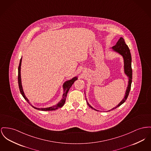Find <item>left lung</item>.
Listing matches in <instances>:
<instances>
[{
  "instance_id": "1",
  "label": "left lung",
  "mask_w": 151,
  "mask_h": 151,
  "mask_svg": "<svg viewBox=\"0 0 151 151\" xmlns=\"http://www.w3.org/2000/svg\"><path fill=\"white\" fill-rule=\"evenodd\" d=\"M112 49L114 52L119 53L123 57V60H124V73L126 75V76L128 78V86L127 87L124 99H123V100L115 107H114V108H112L111 109L107 111H110L111 110H113L114 109L117 108V107H119V106H120L122 104H123L125 101V100H127V99L128 96V95H129V91L131 89L132 80V67H131V62H132L131 55L130 50H129L128 45H126L125 43L124 39L122 37H120L119 40L116 43L115 45H114L112 47ZM84 93H85V92H84ZM86 101L87 103V104L88 105V106L90 108H91L92 109H93L95 111H98L89 104L87 99H86Z\"/></svg>"
}]
</instances>
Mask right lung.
<instances>
[{
  "label": "right lung",
  "instance_id": "obj_1",
  "mask_svg": "<svg viewBox=\"0 0 151 151\" xmlns=\"http://www.w3.org/2000/svg\"><path fill=\"white\" fill-rule=\"evenodd\" d=\"M22 56L20 60V63H19V67H18V84H19V87L20 89V92L22 94V95L23 96V97L24 98V99L27 101V102L32 106L34 108L37 109L38 110H40V111H53V110H56L58 109L61 107H62L65 102V100H66V97H67V93L69 91L70 88H71V86H72V84H73V83L76 80H78V76H75L73 78H72L70 80H67L65 81L63 84V98L60 101L56 104V105H54L52 106H50V107H47V108H37L36 106H32L31 103L29 102V100L28 99V98L26 96L23 87H22V79H21V64H22Z\"/></svg>",
  "mask_w": 151,
  "mask_h": 151
}]
</instances>
